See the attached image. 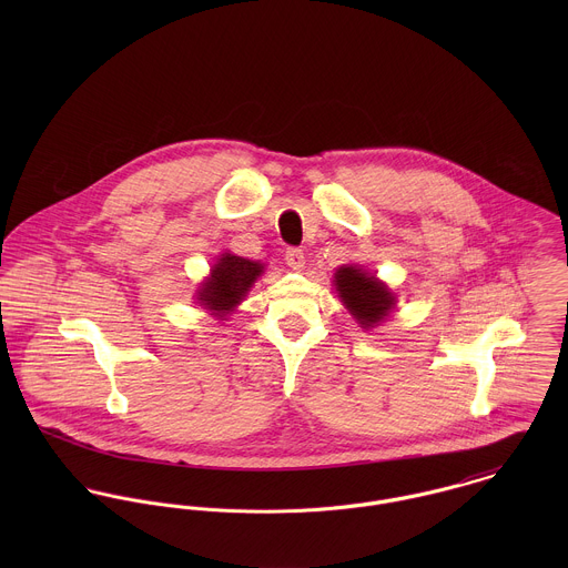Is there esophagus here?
Masks as SVG:
<instances>
[{"label": "esophagus", "instance_id": "esophagus-1", "mask_svg": "<svg viewBox=\"0 0 568 568\" xmlns=\"http://www.w3.org/2000/svg\"><path fill=\"white\" fill-rule=\"evenodd\" d=\"M284 260H286V264H288L291 268H295V271H302V268H304V251L297 248V246L286 248Z\"/></svg>", "mask_w": 568, "mask_h": 568}]
</instances>
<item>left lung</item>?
Wrapping results in <instances>:
<instances>
[{
	"mask_svg": "<svg viewBox=\"0 0 568 568\" xmlns=\"http://www.w3.org/2000/svg\"><path fill=\"white\" fill-rule=\"evenodd\" d=\"M334 286L343 306L363 329H372L385 322L396 308V295L389 286L361 266L345 264L336 268Z\"/></svg>",
	"mask_w": 568,
	"mask_h": 568,
	"instance_id": "obj_1",
	"label": "left lung"
}]
</instances>
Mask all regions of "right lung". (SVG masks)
Segmentation results:
<instances>
[{
	"label": "right lung",
	"mask_w": 568,
	"mask_h": 568,
	"mask_svg": "<svg viewBox=\"0 0 568 568\" xmlns=\"http://www.w3.org/2000/svg\"><path fill=\"white\" fill-rule=\"evenodd\" d=\"M262 273L264 264L234 253H223L212 266L210 277H205L199 286L196 300L205 311L225 322V317L236 311Z\"/></svg>",
	"instance_id": "1"
}]
</instances>
